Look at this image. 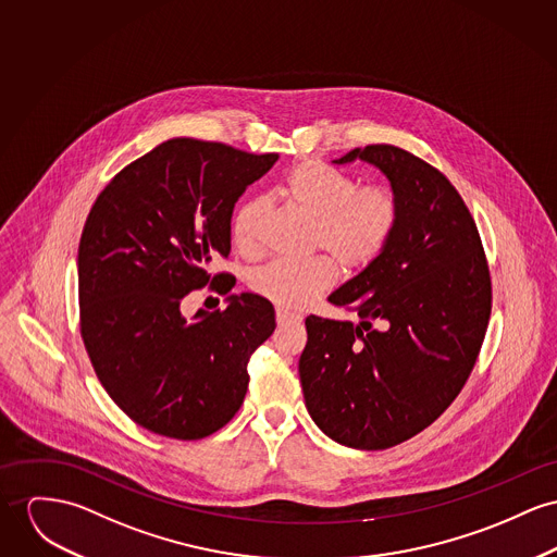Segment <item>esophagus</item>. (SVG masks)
I'll return each mask as SVG.
<instances>
[{"instance_id":"34e87169","label":"esophagus","mask_w":557,"mask_h":557,"mask_svg":"<svg viewBox=\"0 0 557 557\" xmlns=\"http://www.w3.org/2000/svg\"><path fill=\"white\" fill-rule=\"evenodd\" d=\"M275 320H277V324H280V326H284V324H299L302 318L297 315V313L286 311V309H277V311H275Z\"/></svg>"}]
</instances>
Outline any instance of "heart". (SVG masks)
<instances>
[{
    "mask_svg": "<svg viewBox=\"0 0 557 557\" xmlns=\"http://www.w3.org/2000/svg\"><path fill=\"white\" fill-rule=\"evenodd\" d=\"M286 193L302 214L315 222L311 246L326 250L345 273L371 267L389 246L400 206L385 186L358 190V182L320 161H302L286 180ZM267 214L262 197L248 199L233 218V239L244 250L258 246ZM326 257L271 260L250 275L260 297L284 309H302L335 282V264Z\"/></svg>",
    "mask_w": 557,
    "mask_h": 557,
    "instance_id": "heart-1",
    "label": "heart"
}]
</instances>
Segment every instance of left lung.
<instances>
[{
	"mask_svg": "<svg viewBox=\"0 0 557 557\" xmlns=\"http://www.w3.org/2000/svg\"><path fill=\"white\" fill-rule=\"evenodd\" d=\"M384 173L400 218L384 255L329 300L358 315L305 320V407L326 436L387 449L430 424L471 375L492 311L476 224L451 182L411 152L375 144L333 161Z\"/></svg>",
	"mask_w": 557,
	"mask_h": 557,
	"instance_id": "8db88e82",
	"label": "left lung"
}]
</instances>
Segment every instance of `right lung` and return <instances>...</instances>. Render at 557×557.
Masks as SVG:
<instances>
[{"mask_svg": "<svg viewBox=\"0 0 557 557\" xmlns=\"http://www.w3.org/2000/svg\"><path fill=\"white\" fill-rule=\"evenodd\" d=\"M277 154L175 137L133 161L97 197L78 246L81 333L106 392L141 429L195 441L242 407L248 362L275 331V309L252 293L184 318L182 299L231 252L237 199Z\"/></svg>", "mask_w": 557, "mask_h": 557, "instance_id": "add662e5", "label": "right lung"}]
</instances>
